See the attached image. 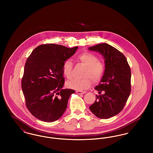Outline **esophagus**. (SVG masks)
<instances>
[{
  "mask_svg": "<svg viewBox=\"0 0 153 153\" xmlns=\"http://www.w3.org/2000/svg\"><path fill=\"white\" fill-rule=\"evenodd\" d=\"M76 92L77 94H79V95L84 94H85V92H83V91H76Z\"/></svg>",
  "mask_w": 153,
  "mask_h": 153,
  "instance_id": "esophagus-1",
  "label": "esophagus"
}]
</instances>
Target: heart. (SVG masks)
<instances>
[{
  "label": "heart",
  "mask_w": 153,
  "mask_h": 153,
  "mask_svg": "<svg viewBox=\"0 0 153 153\" xmlns=\"http://www.w3.org/2000/svg\"><path fill=\"white\" fill-rule=\"evenodd\" d=\"M77 60L86 66L84 72V79H73L66 83V86L69 88L82 91L90 87L92 81L98 82L102 79L104 73L105 67L104 64L99 61V58L91 53H84L77 57ZM73 64L70 59L64 61L62 65V73L66 78L70 79L72 76ZM90 78L89 79V78Z\"/></svg>",
  "instance_id": "obj_1"
}]
</instances>
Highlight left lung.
<instances>
[{"instance_id":"1","label":"left lung","mask_w":153,"mask_h":153,"mask_svg":"<svg viewBox=\"0 0 153 153\" xmlns=\"http://www.w3.org/2000/svg\"><path fill=\"white\" fill-rule=\"evenodd\" d=\"M88 50L100 53L105 63L101 81L95 88L100 95H96V101L89 109L96 117L108 119L123 109L130 95V67L123 54L108 44H98Z\"/></svg>"}]
</instances>
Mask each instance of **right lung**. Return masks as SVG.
<instances>
[{
	"mask_svg": "<svg viewBox=\"0 0 153 153\" xmlns=\"http://www.w3.org/2000/svg\"><path fill=\"white\" fill-rule=\"evenodd\" d=\"M78 46L68 48L57 44L38 46L26 60L22 89L26 105L38 119L53 122L59 119L67 108L74 91L62 88V65L74 54Z\"/></svg>",
	"mask_w": 153,
	"mask_h": 153,
	"instance_id": "obj_1",
	"label": "right lung"
}]
</instances>
